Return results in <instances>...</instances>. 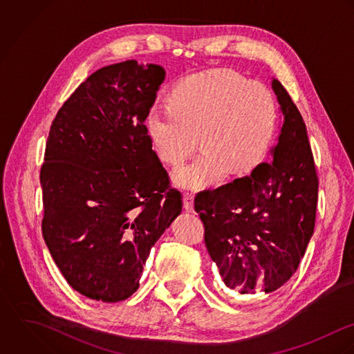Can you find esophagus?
<instances>
[{
	"label": "esophagus",
	"mask_w": 354,
	"mask_h": 354,
	"mask_svg": "<svg viewBox=\"0 0 354 354\" xmlns=\"http://www.w3.org/2000/svg\"><path fill=\"white\" fill-rule=\"evenodd\" d=\"M183 208L187 212H194V196L192 193L183 194Z\"/></svg>",
	"instance_id": "esophagus-1"
}]
</instances>
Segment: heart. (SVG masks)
Wrapping results in <instances>:
<instances>
[{"label":"heart","mask_w":354,"mask_h":354,"mask_svg":"<svg viewBox=\"0 0 354 354\" xmlns=\"http://www.w3.org/2000/svg\"><path fill=\"white\" fill-rule=\"evenodd\" d=\"M169 109L154 108L147 130L158 158L180 164L198 145L203 151L174 172L182 189L218 186L227 174L241 176L268 156L278 126L274 93L231 70L187 77L172 93Z\"/></svg>","instance_id":"b5f03b06"}]
</instances>
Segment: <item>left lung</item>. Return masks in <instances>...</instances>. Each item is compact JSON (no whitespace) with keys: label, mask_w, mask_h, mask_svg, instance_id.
Segmentation results:
<instances>
[{"label":"left lung","mask_w":354,"mask_h":354,"mask_svg":"<svg viewBox=\"0 0 354 354\" xmlns=\"http://www.w3.org/2000/svg\"><path fill=\"white\" fill-rule=\"evenodd\" d=\"M282 126L250 175L196 196L205 245L228 294H271L297 271L315 230L319 179L302 116L272 79Z\"/></svg>","instance_id":"1"}]
</instances>
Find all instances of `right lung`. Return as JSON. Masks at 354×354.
Here are the masks:
<instances>
[{"label": "right lung", "instance_id": "obj_1", "mask_svg": "<svg viewBox=\"0 0 354 354\" xmlns=\"http://www.w3.org/2000/svg\"><path fill=\"white\" fill-rule=\"evenodd\" d=\"M164 77L162 67L136 60L100 68L49 131L44 239L72 288L95 301L137 291L151 246L182 212L145 126Z\"/></svg>", "mask_w": 354, "mask_h": 354}]
</instances>
